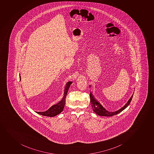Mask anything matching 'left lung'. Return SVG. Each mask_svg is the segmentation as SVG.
Masks as SVG:
<instances>
[{
  "mask_svg": "<svg viewBox=\"0 0 154 154\" xmlns=\"http://www.w3.org/2000/svg\"><path fill=\"white\" fill-rule=\"evenodd\" d=\"M133 95L131 96V97L130 98L128 102H127V103L125 104L123 107H122L121 109H119L117 111H115L113 112H109L106 110L104 108L102 105L99 103L97 100L94 98V96L93 95V94L90 92V102H91V105L92 106L93 110L95 112L97 115H99L100 116H105V117H112L115 115H117L118 113H120L121 112H122L123 110H124L126 107H127L128 105H129V104L131 102L132 98L133 97Z\"/></svg>",
  "mask_w": 154,
  "mask_h": 154,
  "instance_id": "left-lung-1",
  "label": "left lung"
}]
</instances>
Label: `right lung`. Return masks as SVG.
Here are the masks:
<instances>
[{
    "mask_svg": "<svg viewBox=\"0 0 154 154\" xmlns=\"http://www.w3.org/2000/svg\"><path fill=\"white\" fill-rule=\"evenodd\" d=\"M20 80H21V76H20ZM72 83V82H68L66 84L64 90V96L62 99L58 103L55 105H53L50 109L45 112H36L39 115L47 116V117H55L57 115L61 113L63 111V109L64 107L65 104V99L66 97L67 92L69 87Z\"/></svg>",
    "mask_w": 154,
    "mask_h": 154,
    "instance_id": "1",
    "label": "right lung"
}]
</instances>
